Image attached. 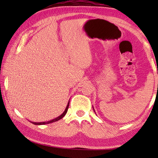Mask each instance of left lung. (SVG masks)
I'll return each mask as SVG.
<instances>
[{
  "label": "left lung",
  "mask_w": 158,
  "mask_h": 158,
  "mask_svg": "<svg viewBox=\"0 0 158 158\" xmlns=\"http://www.w3.org/2000/svg\"><path fill=\"white\" fill-rule=\"evenodd\" d=\"M93 109H94V108H93Z\"/></svg>",
  "instance_id": "1"
}]
</instances>
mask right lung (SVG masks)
<instances>
[{"instance_id": "add662e5", "label": "right lung", "mask_w": 158, "mask_h": 158, "mask_svg": "<svg viewBox=\"0 0 158 158\" xmlns=\"http://www.w3.org/2000/svg\"><path fill=\"white\" fill-rule=\"evenodd\" d=\"M69 103H70V101H68V105H67V107H66V109H65V110H64V111L63 113H62V114L61 115H60V116H58V117L55 118H54V119H52V120L48 121V122H31L32 123V124H35V125H43V124H50V123L55 122H57V121H58V120L61 119L62 118H63L64 116H65V114H66V113H67V111H68V107H69Z\"/></svg>"}]
</instances>
